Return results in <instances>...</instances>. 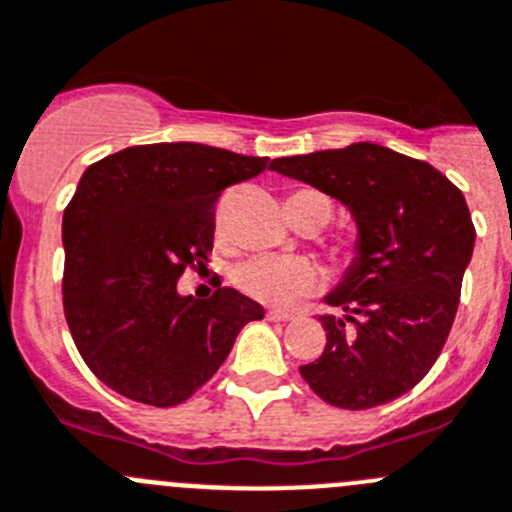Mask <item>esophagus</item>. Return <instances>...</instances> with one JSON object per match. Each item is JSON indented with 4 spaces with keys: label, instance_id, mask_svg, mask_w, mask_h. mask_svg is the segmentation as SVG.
<instances>
[{
    "label": "esophagus",
    "instance_id": "1",
    "mask_svg": "<svg viewBox=\"0 0 512 512\" xmlns=\"http://www.w3.org/2000/svg\"><path fill=\"white\" fill-rule=\"evenodd\" d=\"M266 319L269 321H291L294 319V314H289V311H269V314H266Z\"/></svg>",
    "mask_w": 512,
    "mask_h": 512
}]
</instances>
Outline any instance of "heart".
I'll return each mask as SVG.
<instances>
[{"label": "heart", "mask_w": 512, "mask_h": 512, "mask_svg": "<svg viewBox=\"0 0 512 512\" xmlns=\"http://www.w3.org/2000/svg\"><path fill=\"white\" fill-rule=\"evenodd\" d=\"M233 281L251 299L274 306H291L296 299L311 294L321 284V271L319 266L306 259L256 256L238 266Z\"/></svg>", "instance_id": "1"}]
</instances>
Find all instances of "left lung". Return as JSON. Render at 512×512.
Returning a JSON list of instances; mask_svg holds the SVG:
<instances>
[{"instance_id":"left-lung-1","label":"left lung","mask_w":512,"mask_h":512,"mask_svg":"<svg viewBox=\"0 0 512 512\" xmlns=\"http://www.w3.org/2000/svg\"><path fill=\"white\" fill-rule=\"evenodd\" d=\"M271 170L337 198L357 223L352 264L319 316L326 347L301 377L324 402L369 410L432 369L460 304L475 226L465 196L425 160L377 143L276 158Z\"/></svg>"}]
</instances>
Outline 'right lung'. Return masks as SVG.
Here are the masks:
<instances>
[{"label":"right lung","mask_w":512,"mask_h":512,"mask_svg":"<svg viewBox=\"0 0 512 512\" xmlns=\"http://www.w3.org/2000/svg\"><path fill=\"white\" fill-rule=\"evenodd\" d=\"M269 158L201 143H153L97 160L62 218L65 316L102 384L153 407L186 402L226 362L264 306L236 289L178 294L186 266L208 261L223 188Z\"/></svg>","instance_id":"obj_1"}]
</instances>
